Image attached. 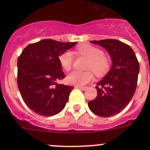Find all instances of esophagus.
I'll return each mask as SVG.
<instances>
[{
  "mask_svg": "<svg viewBox=\"0 0 150 150\" xmlns=\"http://www.w3.org/2000/svg\"><path fill=\"white\" fill-rule=\"evenodd\" d=\"M75 88H79V89H81V90H83V91L86 90V89L87 88V87H86V86H84V87H82V86H75Z\"/></svg>",
  "mask_w": 150,
  "mask_h": 150,
  "instance_id": "34e87169",
  "label": "esophagus"
}]
</instances>
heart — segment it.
<instances>
[{"mask_svg": "<svg viewBox=\"0 0 150 150\" xmlns=\"http://www.w3.org/2000/svg\"><path fill=\"white\" fill-rule=\"evenodd\" d=\"M78 51L90 59L88 69H93L96 73H104L109 67V61L104 57V51L91 45H84L78 48ZM60 64L64 70H69L73 64L74 55L72 51H66L59 57ZM93 79V75L91 71L81 72L74 70L67 77V82L71 85L81 86L88 83Z\"/></svg>", "mask_w": 150, "mask_h": 150, "instance_id": "1", "label": "heart"}]
</instances>
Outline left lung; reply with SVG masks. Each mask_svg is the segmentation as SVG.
I'll use <instances>...</instances> for the list:
<instances>
[{"mask_svg": "<svg viewBox=\"0 0 150 150\" xmlns=\"http://www.w3.org/2000/svg\"><path fill=\"white\" fill-rule=\"evenodd\" d=\"M91 43L105 48L112 66L96 86L97 96L88 102L92 112L101 117H110L125 108L136 91L139 63L131 46L115 39H104Z\"/></svg>", "mask_w": 150, "mask_h": 150, "instance_id": "left-lung-1", "label": "left lung"}]
</instances>
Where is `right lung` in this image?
Here are the masks:
<instances>
[{"mask_svg":"<svg viewBox=\"0 0 150 150\" xmlns=\"http://www.w3.org/2000/svg\"><path fill=\"white\" fill-rule=\"evenodd\" d=\"M76 43L44 39L25 47L18 58V88L25 103L36 114L49 117L65 107L74 87L56 83L65 78L59 57Z\"/></svg>","mask_w":150,"mask_h":150,"instance_id":"obj_1","label":"right lung"}]
</instances>
